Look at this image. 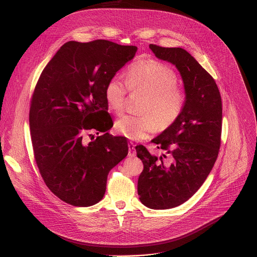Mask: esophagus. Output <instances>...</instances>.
Listing matches in <instances>:
<instances>
[{
  "mask_svg": "<svg viewBox=\"0 0 257 257\" xmlns=\"http://www.w3.org/2000/svg\"><path fill=\"white\" fill-rule=\"evenodd\" d=\"M128 156H129V157H131V158H133V157H135V156H136L135 144H134V143H132V142H130V144H129V153H128Z\"/></svg>",
  "mask_w": 257,
  "mask_h": 257,
  "instance_id": "esophagus-1",
  "label": "esophagus"
}]
</instances>
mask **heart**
<instances>
[{"label":"heart","mask_w":257,"mask_h":257,"mask_svg":"<svg viewBox=\"0 0 257 257\" xmlns=\"http://www.w3.org/2000/svg\"><path fill=\"white\" fill-rule=\"evenodd\" d=\"M125 81L115 75L105 84L103 95L108 111L118 115L124 109L128 87L145 94L139 112L142 115H124L116 120L118 135L134 141L149 138L153 133L172 127L184 112L186 94L177 87L178 77L168 65L156 60H141L126 71Z\"/></svg>","instance_id":"1"}]
</instances>
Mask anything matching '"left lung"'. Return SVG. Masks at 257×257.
I'll return each mask as SVG.
<instances>
[{"mask_svg":"<svg viewBox=\"0 0 257 257\" xmlns=\"http://www.w3.org/2000/svg\"><path fill=\"white\" fill-rule=\"evenodd\" d=\"M156 57L174 64L184 82L186 105L179 120L153 142L166 151L159 159L136 146L143 163L138 178L140 201L153 209H168L187 201L203 184L219 152L222 97L214 79L185 50L150 45Z\"/></svg>","mask_w":257,"mask_h":257,"instance_id":"obj_1","label":"left lung"}]
</instances>
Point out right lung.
<instances>
[{
    "mask_svg": "<svg viewBox=\"0 0 257 257\" xmlns=\"http://www.w3.org/2000/svg\"><path fill=\"white\" fill-rule=\"evenodd\" d=\"M136 52L105 40L68 42L35 85L29 109L34 160L48 188L68 204L100 201L108 172L128 155L121 136L104 133L89 143L82 137L111 129L108 117L100 120L108 114L104 87Z\"/></svg>",
    "mask_w": 257,
    "mask_h": 257,
    "instance_id": "right-lung-1",
    "label": "right lung"
}]
</instances>
